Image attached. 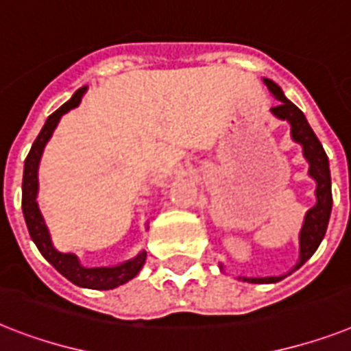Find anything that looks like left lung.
Instances as JSON below:
<instances>
[{
  "label": "left lung",
  "instance_id": "8db88e82",
  "mask_svg": "<svg viewBox=\"0 0 351 351\" xmlns=\"http://www.w3.org/2000/svg\"><path fill=\"white\" fill-rule=\"evenodd\" d=\"M265 84L269 86L270 93L278 99V104L272 108V113L278 119H281V121L290 122V126H292V138L303 146V155L310 164V176L317 182V189H315L317 204L306 213L303 229H301V234H299V247H301V250H299V261L294 269L298 270L317 250L319 243L324 238L326 227H328L330 213H332V182H330L328 156L324 153L321 142H319V138L315 136L314 131H312L306 119H304L303 111L299 110L295 104H292L283 95L281 88L276 82L265 79ZM283 278L285 276H279V278L241 279L249 281V283H276V281H281Z\"/></svg>",
  "mask_w": 351,
  "mask_h": 351
}]
</instances>
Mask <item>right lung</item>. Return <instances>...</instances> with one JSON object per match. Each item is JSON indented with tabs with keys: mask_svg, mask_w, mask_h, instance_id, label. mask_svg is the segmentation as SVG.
I'll return each instance as SVG.
<instances>
[{
	"mask_svg": "<svg viewBox=\"0 0 351 351\" xmlns=\"http://www.w3.org/2000/svg\"><path fill=\"white\" fill-rule=\"evenodd\" d=\"M86 88H81L73 93V97L66 104H62L59 110H56L52 115L48 117L45 126H43L41 133L37 135L34 141L30 153H28L27 160H25V171H23V215H25V221H27L28 232L30 238L34 240L36 247L39 249L47 261L56 267L57 272H61L66 279H70L77 287H84V289H95V290H110L115 289L119 285H124L126 281L135 278L138 274V270L142 269V265L146 261V252H141L136 258L130 259L126 263L117 265V267H97V269H86L79 263L75 254H64L59 250L53 249L52 241H50V234L43 216L37 207L36 196H37V167H39V160H41L43 149L47 146L48 138L52 136L53 130H56L57 122L66 111L75 108L81 102V97Z\"/></svg>",
	"mask_w": 351,
	"mask_h": 351,
	"instance_id": "add662e5",
	"label": "right lung"
}]
</instances>
